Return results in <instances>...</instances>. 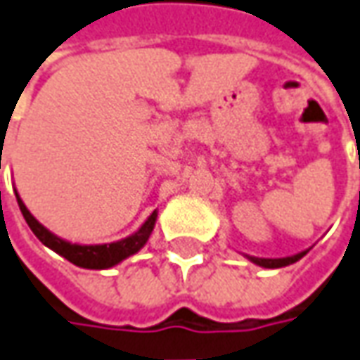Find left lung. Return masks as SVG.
Returning <instances> with one entry per match:
<instances>
[{
  "label": "left lung",
  "instance_id": "1",
  "mask_svg": "<svg viewBox=\"0 0 360 360\" xmlns=\"http://www.w3.org/2000/svg\"><path fill=\"white\" fill-rule=\"evenodd\" d=\"M309 252V250H305V252H299L295 255H289V257H253V255H245L250 262H253L255 265H259V267H267V269H277V267H285V265H291L299 262L305 253Z\"/></svg>",
  "mask_w": 360,
  "mask_h": 360
}]
</instances>
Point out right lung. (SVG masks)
I'll return each mask as SVG.
<instances>
[{
	"instance_id": "right-lung-1",
	"label": "right lung",
	"mask_w": 360,
	"mask_h": 360,
	"mask_svg": "<svg viewBox=\"0 0 360 360\" xmlns=\"http://www.w3.org/2000/svg\"><path fill=\"white\" fill-rule=\"evenodd\" d=\"M17 204L19 210L23 214V218L27 221V226L31 231L39 238V242L43 245H47L49 250L55 253L63 255L65 259H69L71 264L84 267V269H108L112 265H118L122 259H127L130 255H134L136 252H141L142 248L146 245L148 238H150L152 230H154V224L158 218V212L154 210L148 219L142 224L139 230L134 233H130L127 238L118 240V242L110 243H95V245H83V243H73L63 240L59 236H55L53 231H49L43 224H39L35 216L27 210V206L23 204V200L19 198L15 190Z\"/></svg>"
}]
</instances>
